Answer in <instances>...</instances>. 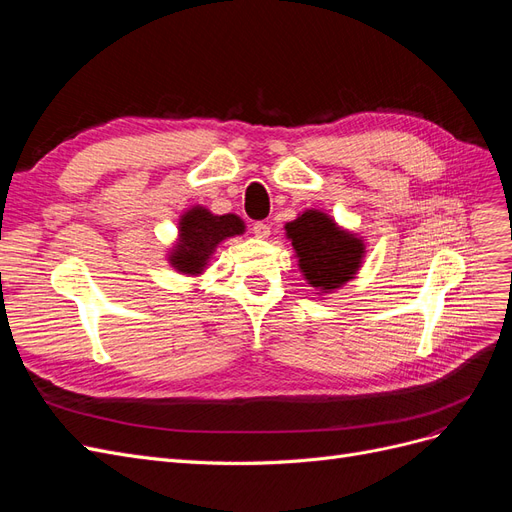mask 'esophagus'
I'll list each match as a JSON object with an SVG mask.
<instances>
[{"mask_svg":"<svg viewBox=\"0 0 512 512\" xmlns=\"http://www.w3.org/2000/svg\"><path fill=\"white\" fill-rule=\"evenodd\" d=\"M252 230H254V235H256L258 239H267V237L271 235V228H269V224H265V222H254Z\"/></svg>","mask_w":512,"mask_h":512,"instance_id":"34e87169","label":"esophagus"}]
</instances>
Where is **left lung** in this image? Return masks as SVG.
I'll list each match as a JSON object with an SVG mask.
<instances>
[{
    "mask_svg": "<svg viewBox=\"0 0 512 512\" xmlns=\"http://www.w3.org/2000/svg\"><path fill=\"white\" fill-rule=\"evenodd\" d=\"M286 235L292 239L305 280L316 290L339 288L361 265V239L339 230L329 215L320 211H305L301 218L288 222Z\"/></svg>",
    "mask_w": 512,
    "mask_h": 512,
    "instance_id": "8db88e82",
    "label": "left lung"
}]
</instances>
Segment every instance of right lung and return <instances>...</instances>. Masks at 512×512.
I'll list each match as a JSON object with an SVG mask.
<instances>
[{"mask_svg": "<svg viewBox=\"0 0 512 512\" xmlns=\"http://www.w3.org/2000/svg\"><path fill=\"white\" fill-rule=\"evenodd\" d=\"M181 241L170 256V262L183 273H200L207 258L222 239L243 232V222L237 215H213L203 207L188 211L179 222Z\"/></svg>", "mask_w": 512, "mask_h": 512, "instance_id": "obj_1", "label": "right lung"}]
</instances>
